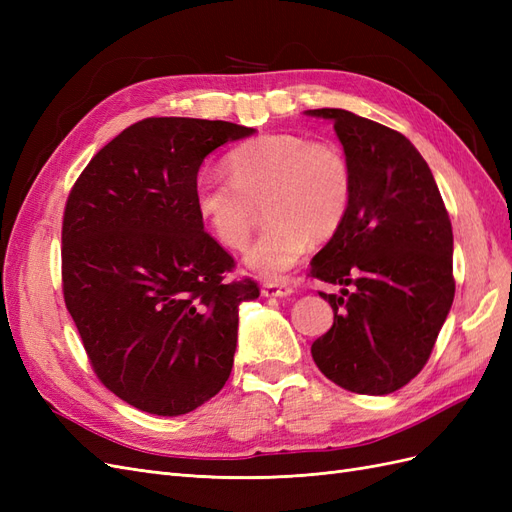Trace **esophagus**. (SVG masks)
Instances as JSON below:
<instances>
[{
	"label": "esophagus",
	"mask_w": 512,
	"mask_h": 512,
	"mask_svg": "<svg viewBox=\"0 0 512 512\" xmlns=\"http://www.w3.org/2000/svg\"><path fill=\"white\" fill-rule=\"evenodd\" d=\"M262 297H288V294L292 292V288L286 284V282H265L260 288Z\"/></svg>",
	"instance_id": "1"
}]
</instances>
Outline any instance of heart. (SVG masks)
Returning a JSON list of instances; mask_svg holds the SVG:
<instances>
[{
    "instance_id": "b5f03b06",
    "label": "heart",
    "mask_w": 512,
    "mask_h": 512,
    "mask_svg": "<svg viewBox=\"0 0 512 512\" xmlns=\"http://www.w3.org/2000/svg\"><path fill=\"white\" fill-rule=\"evenodd\" d=\"M228 177L200 173L194 205L222 245L241 250L265 207L267 228L245 262L262 277H280L309 241H329L342 230L354 198L346 153L301 134H260L226 156Z\"/></svg>"
}]
</instances>
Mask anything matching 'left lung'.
<instances>
[{
  "mask_svg": "<svg viewBox=\"0 0 512 512\" xmlns=\"http://www.w3.org/2000/svg\"><path fill=\"white\" fill-rule=\"evenodd\" d=\"M307 113L333 121L354 175L342 230L309 262L316 280L344 286L320 292L333 327L312 344L314 363L346 391L389 395L425 367L453 305L451 220L404 134L344 108Z\"/></svg>",
  "mask_w": 512,
  "mask_h": 512,
  "instance_id": "obj_1",
  "label": "left lung"
}]
</instances>
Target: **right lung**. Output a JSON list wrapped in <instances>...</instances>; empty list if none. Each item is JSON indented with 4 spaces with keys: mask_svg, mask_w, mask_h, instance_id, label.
Returning a JSON list of instances; mask_svg holds the SVG:
<instances>
[{
    "mask_svg": "<svg viewBox=\"0 0 512 512\" xmlns=\"http://www.w3.org/2000/svg\"><path fill=\"white\" fill-rule=\"evenodd\" d=\"M254 134L230 121L149 117L117 134L72 185L61 224V288L91 369L126 404L158 416L222 391L250 277L194 205L213 149Z\"/></svg>",
    "mask_w": 512,
    "mask_h": 512,
    "instance_id": "1",
    "label": "right lung"
}]
</instances>
